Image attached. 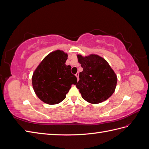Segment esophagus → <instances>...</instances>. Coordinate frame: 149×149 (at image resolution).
Wrapping results in <instances>:
<instances>
[{"label": "esophagus", "instance_id": "1", "mask_svg": "<svg viewBox=\"0 0 149 149\" xmlns=\"http://www.w3.org/2000/svg\"><path fill=\"white\" fill-rule=\"evenodd\" d=\"M76 78H77L78 80H79V73H77L76 74Z\"/></svg>", "mask_w": 149, "mask_h": 149}]
</instances>
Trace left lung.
Segmentation results:
<instances>
[{
    "label": "left lung",
    "mask_w": 149,
    "mask_h": 149,
    "mask_svg": "<svg viewBox=\"0 0 149 149\" xmlns=\"http://www.w3.org/2000/svg\"><path fill=\"white\" fill-rule=\"evenodd\" d=\"M77 57L83 68L76 84L82 97L91 104L107 100L114 93L118 81L113 70L106 60L97 55L85 57L78 55Z\"/></svg>",
    "instance_id": "1"
}]
</instances>
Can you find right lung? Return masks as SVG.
I'll return each instance as SVG.
<instances>
[{"label":"right lung","mask_w":149,"mask_h":149,"mask_svg":"<svg viewBox=\"0 0 149 149\" xmlns=\"http://www.w3.org/2000/svg\"><path fill=\"white\" fill-rule=\"evenodd\" d=\"M67 53L56 50L44 58L34 71L32 85L38 97L48 104L63 101L77 78L71 73V66L65 65Z\"/></svg>","instance_id":"obj_1"}]
</instances>
